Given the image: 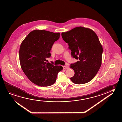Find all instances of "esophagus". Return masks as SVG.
Returning <instances> with one entry per match:
<instances>
[{
	"instance_id": "esophagus-1",
	"label": "esophagus",
	"mask_w": 122,
	"mask_h": 122,
	"mask_svg": "<svg viewBox=\"0 0 122 122\" xmlns=\"http://www.w3.org/2000/svg\"><path fill=\"white\" fill-rule=\"evenodd\" d=\"M63 69H64V70H66V69H67L69 68L68 66H63Z\"/></svg>"
}]
</instances>
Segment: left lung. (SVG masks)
<instances>
[{
    "mask_svg": "<svg viewBox=\"0 0 122 122\" xmlns=\"http://www.w3.org/2000/svg\"><path fill=\"white\" fill-rule=\"evenodd\" d=\"M61 36L68 43L72 56L79 60L70 65L75 72L71 80L77 85L88 82L101 66L103 49L97 35L92 30L80 26L62 32Z\"/></svg>",
    "mask_w": 122,
    "mask_h": 122,
    "instance_id": "obj_1",
    "label": "left lung"
}]
</instances>
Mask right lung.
<instances>
[{
    "label": "right lung",
    "mask_w": 122,
    "mask_h": 122,
    "mask_svg": "<svg viewBox=\"0 0 122 122\" xmlns=\"http://www.w3.org/2000/svg\"><path fill=\"white\" fill-rule=\"evenodd\" d=\"M60 33L44 30L30 32L21 44L19 58L21 67L28 78L41 87L52 85L56 82L61 66L46 62L54 42L59 39Z\"/></svg>",
    "instance_id": "right-lung-1"
}]
</instances>
